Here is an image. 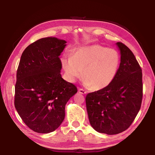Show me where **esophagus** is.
<instances>
[{
    "instance_id": "esophagus-1",
    "label": "esophagus",
    "mask_w": 155,
    "mask_h": 155,
    "mask_svg": "<svg viewBox=\"0 0 155 155\" xmlns=\"http://www.w3.org/2000/svg\"><path fill=\"white\" fill-rule=\"evenodd\" d=\"M78 91L80 94H87V92L85 91H84L82 88H79Z\"/></svg>"
}]
</instances>
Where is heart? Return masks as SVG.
Wrapping results in <instances>:
<instances>
[{
    "mask_svg": "<svg viewBox=\"0 0 155 155\" xmlns=\"http://www.w3.org/2000/svg\"><path fill=\"white\" fill-rule=\"evenodd\" d=\"M62 66L70 81L83 76L85 84L94 91H100L114 81L119 68L118 51L99 45L83 46L77 49L72 58H63Z\"/></svg>",
    "mask_w": 155,
    "mask_h": 155,
    "instance_id": "1",
    "label": "heart"
}]
</instances>
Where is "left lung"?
Returning <instances> with one entry per match:
<instances>
[{
	"instance_id": "obj_1",
	"label": "left lung",
	"mask_w": 155,
	"mask_h": 155,
	"mask_svg": "<svg viewBox=\"0 0 155 155\" xmlns=\"http://www.w3.org/2000/svg\"><path fill=\"white\" fill-rule=\"evenodd\" d=\"M120 64L114 81L104 89L88 93L89 121L97 132L112 135L127 129L140 109L143 96L142 69L131 50L122 43Z\"/></svg>"
}]
</instances>
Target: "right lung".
Returning a JSON list of instances; mask_svg holds the SVG:
<instances>
[{
    "mask_svg": "<svg viewBox=\"0 0 155 155\" xmlns=\"http://www.w3.org/2000/svg\"><path fill=\"white\" fill-rule=\"evenodd\" d=\"M67 41L49 37L30 45L23 51L17 72L15 107L25 124L38 133L58 129L65 116V105L78 92L61 75L59 56Z\"/></svg>",
    "mask_w": 155,
    "mask_h": 155,
    "instance_id": "add662e5",
    "label": "right lung"
}]
</instances>
